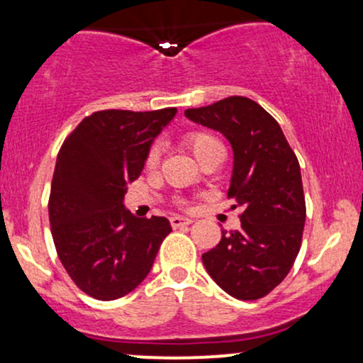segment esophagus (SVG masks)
<instances>
[{
  "mask_svg": "<svg viewBox=\"0 0 363 363\" xmlns=\"http://www.w3.org/2000/svg\"><path fill=\"white\" fill-rule=\"evenodd\" d=\"M191 223H193V220L186 218V216H172V218H170V225H172L174 228L186 227V225H191Z\"/></svg>",
  "mask_w": 363,
  "mask_h": 363,
  "instance_id": "esophagus-1",
  "label": "esophagus"
}]
</instances>
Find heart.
<instances>
[{"instance_id": "obj_1", "label": "heart", "mask_w": 363, "mask_h": 363, "mask_svg": "<svg viewBox=\"0 0 363 363\" xmlns=\"http://www.w3.org/2000/svg\"><path fill=\"white\" fill-rule=\"evenodd\" d=\"M184 143L191 148L194 157L198 158L201 164L206 160H211L215 157H225V147L213 133L208 131H193L187 133L184 136ZM160 164V147L158 145H152L148 150L147 157H145V165L147 169H155ZM179 205H184V201H179Z\"/></svg>"}]
</instances>
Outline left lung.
<instances>
[{
	"label": "left lung",
	"instance_id": "1",
	"mask_svg": "<svg viewBox=\"0 0 363 363\" xmlns=\"http://www.w3.org/2000/svg\"><path fill=\"white\" fill-rule=\"evenodd\" d=\"M186 118L216 129L234 150L228 198L240 208L239 230L203 254V264L220 289L239 301L268 295L290 273L301 251L306 198L301 165L280 124L257 102L227 97L184 111Z\"/></svg>",
	"mask_w": 363,
	"mask_h": 363
}]
</instances>
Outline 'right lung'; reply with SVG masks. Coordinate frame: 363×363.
I'll use <instances>...</instances> for the list:
<instances>
[{
  "label": "right lung",
  "instance_id": "right-lung-1",
  "mask_svg": "<svg viewBox=\"0 0 363 363\" xmlns=\"http://www.w3.org/2000/svg\"><path fill=\"white\" fill-rule=\"evenodd\" d=\"M176 112L99 111L62 141L49 194L52 240L74 285L97 301L135 290L172 230L164 216H133L123 199Z\"/></svg>",
  "mask_w": 363,
  "mask_h": 363
}]
</instances>
